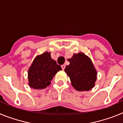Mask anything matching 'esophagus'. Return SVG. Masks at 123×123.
I'll list each match as a JSON object with an SVG mask.
<instances>
[{
  "instance_id": "34e87169",
  "label": "esophagus",
  "mask_w": 123,
  "mask_h": 123,
  "mask_svg": "<svg viewBox=\"0 0 123 123\" xmlns=\"http://www.w3.org/2000/svg\"><path fill=\"white\" fill-rule=\"evenodd\" d=\"M61 67H62V69H64L65 68V67H66V66H65V65H62V66H61Z\"/></svg>"
}]
</instances>
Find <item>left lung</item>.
<instances>
[{
  "label": "left lung",
  "instance_id": "1",
  "mask_svg": "<svg viewBox=\"0 0 123 123\" xmlns=\"http://www.w3.org/2000/svg\"><path fill=\"white\" fill-rule=\"evenodd\" d=\"M68 61L70 64L66 67L65 71L70 78L75 89L87 91L94 87L97 71L91 60L82 53H78Z\"/></svg>",
  "mask_w": 123,
  "mask_h": 123
}]
</instances>
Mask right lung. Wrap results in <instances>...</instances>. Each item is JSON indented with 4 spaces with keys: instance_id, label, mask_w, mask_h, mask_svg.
I'll return each instance as SVG.
<instances>
[{
    "instance_id": "obj_1",
    "label": "right lung",
    "mask_w": 123,
    "mask_h": 123,
    "mask_svg": "<svg viewBox=\"0 0 123 123\" xmlns=\"http://www.w3.org/2000/svg\"><path fill=\"white\" fill-rule=\"evenodd\" d=\"M62 68L52 60L50 53L45 52L34 60L28 71L29 85L36 89H45L50 84L55 74Z\"/></svg>"
}]
</instances>
